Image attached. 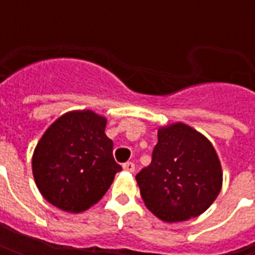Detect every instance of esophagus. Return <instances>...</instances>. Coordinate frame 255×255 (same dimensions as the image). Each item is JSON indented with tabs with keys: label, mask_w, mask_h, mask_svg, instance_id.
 Wrapping results in <instances>:
<instances>
[{
	"label": "esophagus",
	"mask_w": 255,
	"mask_h": 255,
	"mask_svg": "<svg viewBox=\"0 0 255 255\" xmlns=\"http://www.w3.org/2000/svg\"><path fill=\"white\" fill-rule=\"evenodd\" d=\"M123 169L127 172H133L135 171V164H133V162H126V164L123 165Z\"/></svg>",
	"instance_id": "esophagus-1"
}]
</instances>
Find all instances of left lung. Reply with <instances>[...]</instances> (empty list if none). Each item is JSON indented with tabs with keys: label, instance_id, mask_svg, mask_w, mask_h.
<instances>
[{
	"label": "left lung",
	"instance_id": "left-lung-1",
	"mask_svg": "<svg viewBox=\"0 0 255 255\" xmlns=\"http://www.w3.org/2000/svg\"><path fill=\"white\" fill-rule=\"evenodd\" d=\"M144 205L158 219L176 223L197 217L214 202L223 184L216 150L183 123L158 129L151 162L136 175Z\"/></svg>",
	"mask_w": 255,
	"mask_h": 255
}]
</instances>
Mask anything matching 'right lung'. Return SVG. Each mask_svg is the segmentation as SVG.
<instances>
[{
  "instance_id": "1",
  "label": "right lung",
  "mask_w": 255,
  "mask_h": 255,
  "mask_svg": "<svg viewBox=\"0 0 255 255\" xmlns=\"http://www.w3.org/2000/svg\"><path fill=\"white\" fill-rule=\"evenodd\" d=\"M105 127V117L82 111L69 112L47 128L32 155L34 179L47 202L80 213L105 195L122 171Z\"/></svg>"
}]
</instances>
